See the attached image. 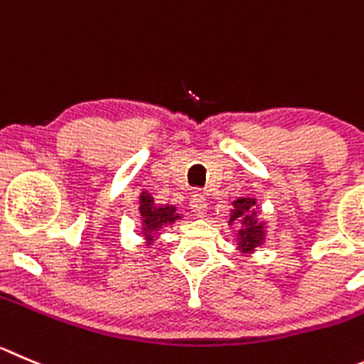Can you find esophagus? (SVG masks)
<instances>
[{
  "label": "esophagus",
  "instance_id": "1",
  "mask_svg": "<svg viewBox=\"0 0 364 364\" xmlns=\"http://www.w3.org/2000/svg\"><path fill=\"white\" fill-rule=\"evenodd\" d=\"M190 208H192V212L198 213V215H205L206 208H208V201H206L205 193L201 192L193 193L192 199H190Z\"/></svg>",
  "mask_w": 364,
  "mask_h": 364
}]
</instances>
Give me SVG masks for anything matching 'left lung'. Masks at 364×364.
Instances as JSON below:
<instances>
[{
	"label": "left lung",
	"mask_w": 364,
	"mask_h": 364,
	"mask_svg": "<svg viewBox=\"0 0 364 364\" xmlns=\"http://www.w3.org/2000/svg\"><path fill=\"white\" fill-rule=\"evenodd\" d=\"M255 205V199L237 198L233 201V208L230 210V224L235 223L239 250L242 253H253L255 247H259L266 237L264 224L257 220Z\"/></svg>",
	"instance_id": "8db88e82"
}]
</instances>
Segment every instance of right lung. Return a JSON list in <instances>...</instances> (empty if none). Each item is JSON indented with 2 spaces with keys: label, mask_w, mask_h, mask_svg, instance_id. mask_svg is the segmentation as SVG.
Returning <instances> with one entry per match:
<instances>
[{
  "label": "right lung",
  "mask_w": 364,
  "mask_h": 364,
  "mask_svg": "<svg viewBox=\"0 0 364 364\" xmlns=\"http://www.w3.org/2000/svg\"><path fill=\"white\" fill-rule=\"evenodd\" d=\"M140 215L141 224H144V235L149 246L156 240V232L179 219V213H176V206L158 205L149 192H141L140 196Z\"/></svg>",
  "instance_id": "1"
}]
</instances>
